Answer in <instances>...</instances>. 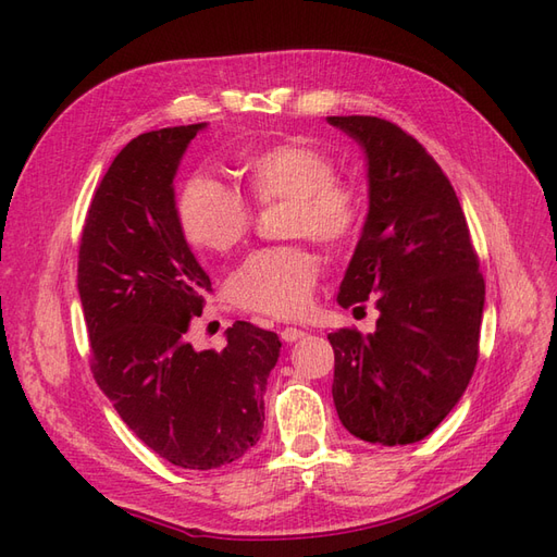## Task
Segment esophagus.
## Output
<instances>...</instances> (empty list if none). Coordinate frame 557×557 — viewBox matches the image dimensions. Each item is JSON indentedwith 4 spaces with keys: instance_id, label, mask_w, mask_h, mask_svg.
Returning a JSON list of instances; mask_svg holds the SVG:
<instances>
[{
    "instance_id": "34e87169",
    "label": "esophagus",
    "mask_w": 557,
    "mask_h": 557,
    "mask_svg": "<svg viewBox=\"0 0 557 557\" xmlns=\"http://www.w3.org/2000/svg\"><path fill=\"white\" fill-rule=\"evenodd\" d=\"M305 336H307V332H305V330H297V327H283V330H281V339H283L285 344L299 342V339H305Z\"/></svg>"
}]
</instances>
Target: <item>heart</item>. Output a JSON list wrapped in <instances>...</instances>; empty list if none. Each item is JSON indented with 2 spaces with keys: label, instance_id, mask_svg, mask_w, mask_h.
<instances>
[{
  "label": "heart",
  "instance_id": "b5f03b06",
  "mask_svg": "<svg viewBox=\"0 0 557 557\" xmlns=\"http://www.w3.org/2000/svg\"><path fill=\"white\" fill-rule=\"evenodd\" d=\"M237 172L258 207L288 201V237H309L327 250L348 248L362 227L364 201L356 185L336 178L334 160L307 141L250 150ZM176 218L183 237L211 252L237 248L252 227V211L227 185L195 174L181 185ZM320 262L307 246L258 250L230 276L227 295L244 311L297 318L311 305Z\"/></svg>",
  "mask_w": 557,
  "mask_h": 557
}]
</instances>
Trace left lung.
I'll use <instances>...</instances> for the list:
<instances>
[{
  "label": "left lung",
  "instance_id": "1",
  "mask_svg": "<svg viewBox=\"0 0 557 557\" xmlns=\"http://www.w3.org/2000/svg\"><path fill=\"white\" fill-rule=\"evenodd\" d=\"M367 158L369 211L336 301L372 297L376 332L336 330L332 397L358 440H425L467 391L485 283L462 207L428 150L374 115H330Z\"/></svg>",
  "mask_w": 557,
  "mask_h": 557
}]
</instances>
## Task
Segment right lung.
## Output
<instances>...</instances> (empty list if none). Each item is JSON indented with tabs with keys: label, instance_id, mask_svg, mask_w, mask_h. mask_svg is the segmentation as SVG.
Instances as JSON below:
<instances>
[{
	"label": "right lung",
	"instance_id": "add662e5",
	"mask_svg": "<svg viewBox=\"0 0 557 557\" xmlns=\"http://www.w3.org/2000/svg\"><path fill=\"white\" fill-rule=\"evenodd\" d=\"M207 123L139 134L111 162L83 225L78 295L97 385L139 440L183 469H215L260 442L281 342L237 320L225 348L185 342L211 281L185 242L174 176Z\"/></svg>",
	"mask_w": 557,
	"mask_h": 557
}]
</instances>
